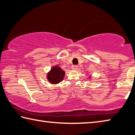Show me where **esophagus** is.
<instances>
[{
  "mask_svg": "<svg viewBox=\"0 0 135 135\" xmlns=\"http://www.w3.org/2000/svg\"><path fill=\"white\" fill-rule=\"evenodd\" d=\"M78 68V67L77 65H73V66H72V69L74 70H77Z\"/></svg>",
  "mask_w": 135,
  "mask_h": 135,
  "instance_id": "34e87169",
  "label": "esophagus"
}]
</instances>
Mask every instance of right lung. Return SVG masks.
Listing matches in <instances>:
<instances>
[{"instance_id": "1", "label": "right lung", "mask_w": 135, "mask_h": 135, "mask_svg": "<svg viewBox=\"0 0 135 135\" xmlns=\"http://www.w3.org/2000/svg\"><path fill=\"white\" fill-rule=\"evenodd\" d=\"M65 71L58 65L52 67L50 71L47 74V79L49 82L54 84H58L62 81L65 76Z\"/></svg>"}]
</instances>
